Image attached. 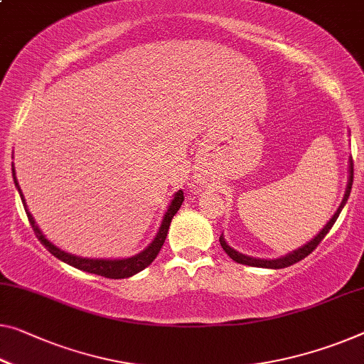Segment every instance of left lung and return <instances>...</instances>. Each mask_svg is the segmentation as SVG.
<instances>
[{"label":"left lung","mask_w":364,"mask_h":364,"mask_svg":"<svg viewBox=\"0 0 364 364\" xmlns=\"http://www.w3.org/2000/svg\"><path fill=\"white\" fill-rule=\"evenodd\" d=\"M351 184H353V160L350 161V180H348V188H346V194H345V198H343V203H341V205L338 208L337 213H335V215L332 217V219H330L328 224L323 227L321 234H318L316 238H314V240H311V242L307 243V245H304L302 248H299V250H296V252H292V253H289V255H286V257H283V258H278V259H259V258L245 257V255L238 253V252L234 250V248H230L229 245H227L225 240H224V237H222V235L219 237L220 245H222V248H224V250H225V253L229 255V257H230L232 259H234V262L242 263V264H248V267L271 268V269H279V268L291 267V264L301 262V259L306 258L307 255H311L314 250H316V248L318 247V243H321V242L323 240V238H325V235L328 234L330 229H332L333 224H335V220L338 219V215H340V213H341V209H343L345 203H346V200H348L350 191H351Z\"/></svg>","instance_id":"1"}]
</instances>
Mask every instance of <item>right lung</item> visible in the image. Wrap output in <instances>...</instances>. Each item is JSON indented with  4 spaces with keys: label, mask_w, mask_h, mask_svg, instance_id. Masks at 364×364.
Instances as JSON below:
<instances>
[{
    "label": "right lung",
    "mask_w": 364,
    "mask_h": 364,
    "mask_svg": "<svg viewBox=\"0 0 364 364\" xmlns=\"http://www.w3.org/2000/svg\"><path fill=\"white\" fill-rule=\"evenodd\" d=\"M13 176H14V165H13ZM14 183H16V186H18L19 194H21V188H19L18 181H16V176H14ZM21 199H23V204H26L23 194H21ZM183 200H184V196H183V191L180 189V191L175 194L170 208H168V210L165 213L164 222H161L160 230H159V234H156V237L154 238V242H151L142 253H139L137 257H132L127 259H90V258L75 257V255H70V253L58 250L55 245H52V243L41 234V230L37 229L32 215L27 213V208H26V214H27V219H29V222H31L32 230H34L36 237L39 238L42 245L46 247L47 250L53 255V257H57L58 259H62V262L68 263L70 267L88 271V273L100 274V276H105V278H111V279H122V278H129V276L139 273V271H142L144 268H147L149 264L156 258V255H159V252L161 250V247H164V243H165V238L168 234V229H170L173 215H175L178 213V209L181 208Z\"/></svg>",
    "instance_id": "right-lung-1"
}]
</instances>
